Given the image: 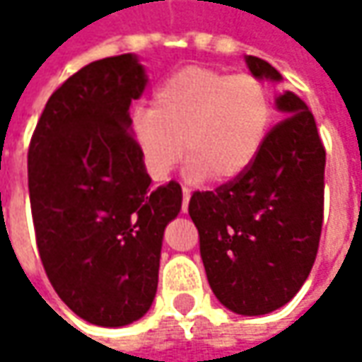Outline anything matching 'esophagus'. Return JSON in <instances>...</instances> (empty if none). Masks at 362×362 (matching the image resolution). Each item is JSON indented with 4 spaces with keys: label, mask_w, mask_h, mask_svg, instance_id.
<instances>
[{
    "label": "esophagus",
    "mask_w": 362,
    "mask_h": 362,
    "mask_svg": "<svg viewBox=\"0 0 362 362\" xmlns=\"http://www.w3.org/2000/svg\"><path fill=\"white\" fill-rule=\"evenodd\" d=\"M189 199H191V191L189 189L183 187V214H187V209H189Z\"/></svg>",
    "instance_id": "34e87169"
}]
</instances>
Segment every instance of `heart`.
<instances>
[{
	"mask_svg": "<svg viewBox=\"0 0 362 362\" xmlns=\"http://www.w3.org/2000/svg\"><path fill=\"white\" fill-rule=\"evenodd\" d=\"M270 124L272 96L259 78L187 66L157 86L153 108L132 115L131 132L151 177L167 179L187 151V177L199 183L245 173Z\"/></svg>",
	"mask_w": 362,
	"mask_h": 362,
	"instance_id": "heart-1",
	"label": "heart"
}]
</instances>
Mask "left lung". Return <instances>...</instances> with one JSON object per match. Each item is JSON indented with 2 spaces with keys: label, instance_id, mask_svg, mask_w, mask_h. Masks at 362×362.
<instances>
[{
  "label": "left lung",
  "instance_id": "left-lung-1",
  "mask_svg": "<svg viewBox=\"0 0 362 362\" xmlns=\"http://www.w3.org/2000/svg\"><path fill=\"white\" fill-rule=\"evenodd\" d=\"M252 76L282 82L262 58ZM286 119L268 134L252 167L216 191H195L189 216L216 298L231 313L262 316L296 296L313 270L325 207L327 153L316 120L294 92L276 96Z\"/></svg>",
  "mask_w": 362,
  "mask_h": 362
}]
</instances>
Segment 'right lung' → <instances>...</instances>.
Listing matches in <instances>:
<instances>
[{"instance_id":"obj_1","label":"right lung","mask_w":362,"mask_h":362,"mask_svg":"<svg viewBox=\"0 0 362 362\" xmlns=\"http://www.w3.org/2000/svg\"><path fill=\"white\" fill-rule=\"evenodd\" d=\"M145 66L122 54L84 66L49 96L28 151L35 242L62 302L96 327H127L151 308L179 183L151 187L131 132Z\"/></svg>"}]
</instances>
